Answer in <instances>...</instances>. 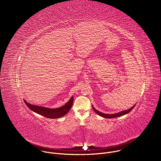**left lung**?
Returning a JSON list of instances; mask_svg holds the SVG:
<instances>
[{"instance_id":"8db88e82","label":"left lung","mask_w":161,"mask_h":161,"mask_svg":"<svg viewBox=\"0 0 161 161\" xmlns=\"http://www.w3.org/2000/svg\"><path fill=\"white\" fill-rule=\"evenodd\" d=\"M135 106V105H134ZM134 106H133L132 108H130V109H127V110H125V111H121V112H119L118 113H115V114H104V113H103L101 112H99V111H97V109H96L93 106H92V108L94 109V111L97 113L99 115L104 117V118H106V119H113V118H117V117H120V116H122V115H124V114L129 113L134 107Z\"/></svg>"}]
</instances>
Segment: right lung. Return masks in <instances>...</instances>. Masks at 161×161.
I'll return each instance as SVG.
<instances>
[{"label": "right lung", "instance_id": "obj_1", "mask_svg": "<svg viewBox=\"0 0 161 161\" xmlns=\"http://www.w3.org/2000/svg\"><path fill=\"white\" fill-rule=\"evenodd\" d=\"M73 99H74L73 97H71L69 101L64 106L58 108H55V109H50L48 108L32 105L28 103L25 100H24V102L30 109H31L32 111H33L34 112L37 114H41V115L43 117H45L48 119H58L64 116L65 114H66L69 111L70 109L73 106Z\"/></svg>", "mask_w": 161, "mask_h": 161}]
</instances>
